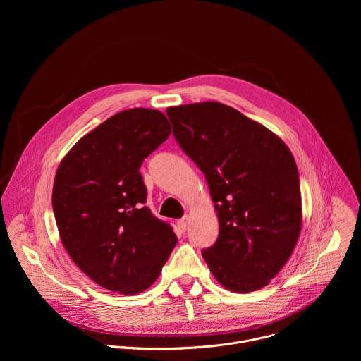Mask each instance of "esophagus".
<instances>
[{
  "label": "esophagus",
  "instance_id": "1",
  "mask_svg": "<svg viewBox=\"0 0 361 361\" xmlns=\"http://www.w3.org/2000/svg\"><path fill=\"white\" fill-rule=\"evenodd\" d=\"M187 226H188V217H187V216L177 221V227L180 228V231H185V230H187Z\"/></svg>",
  "mask_w": 361,
  "mask_h": 361
}]
</instances>
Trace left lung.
Returning <instances> with one entry per match:
<instances>
[{
	"instance_id": "left-lung-1",
	"label": "left lung",
	"mask_w": 361,
	"mask_h": 361,
	"mask_svg": "<svg viewBox=\"0 0 361 361\" xmlns=\"http://www.w3.org/2000/svg\"><path fill=\"white\" fill-rule=\"evenodd\" d=\"M174 137L207 178L220 223L202 257L230 291L266 287L301 231L298 170L273 131L219 101L167 109Z\"/></svg>"
}]
</instances>
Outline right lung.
<instances>
[{"label": "right lung", "instance_id": "obj_1", "mask_svg": "<svg viewBox=\"0 0 361 361\" xmlns=\"http://www.w3.org/2000/svg\"><path fill=\"white\" fill-rule=\"evenodd\" d=\"M170 134L161 111L130 109L78 140L57 169L53 210L61 243L78 269L110 291L147 290L177 244L173 228L142 205L140 174Z\"/></svg>", "mask_w": 361, "mask_h": 361}]
</instances>
